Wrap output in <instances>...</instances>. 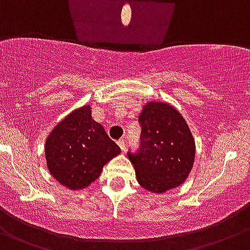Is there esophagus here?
I'll return each mask as SVG.
<instances>
[{
  "label": "esophagus",
  "mask_w": 250,
  "mask_h": 250,
  "mask_svg": "<svg viewBox=\"0 0 250 250\" xmlns=\"http://www.w3.org/2000/svg\"><path fill=\"white\" fill-rule=\"evenodd\" d=\"M118 145H119V147H120L121 149H123V151H125V145H126V142H125V140H119L118 141Z\"/></svg>",
  "instance_id": "1"
}]
</instances>
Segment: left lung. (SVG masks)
Masks as SVG:
<instances>
[{
	"label": "left lung",
	"instance_id": "obj_1",
	"mask_svg": "<svg viewBox=\"0 0 250 250\" xmlns=\"http://www.w3.org/2000/svg\"><path fill=\"white\" fill-rule=\"evenodd\" d=\"M141 148L127 153L145 190L163 194L180 187L195 161V140L179 110L166 102L149 101L139 116Z\"/></svg>",
	"mask_w": 250,
	"mask_h": 250
}]
</instances>
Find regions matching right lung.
<instances>
[{
    "instance_id": "obj_1",
    "label": "right lung",
    "mask_w": 250,
    "mask_h": 250,
    "mask_svg": "<svg viewBox=\"0 0 250 250\" xmlns=\"http://www.w3.org/2000/svg\"><path fill=\"white\" fill-rule=\"evenodd\" d=\"M91 105L71 111L51 130L45 141V161L50 174L70 190L89 187L103 167L120 154L101 124L92 118Z\"/></svg>"
}]
</instances>
